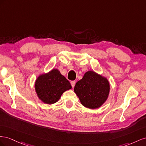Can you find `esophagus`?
<instances>
[{
  "label": "esophagus",
  "instance_id": "1",
  "mask_svg": "<svg viewBox=\"0 0 146 146\" xmlns=\"http://www.w3.org/2000/svg\"><path fill=\"white\" fill-rule=\"evenodd\" d=\"M71 85H72V87L73 88V87H74V85H75V81H71Z\"/></svg>",
  "mask_w": 146,
  "mask_h": 146
}]
</instances>
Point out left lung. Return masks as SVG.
Here are the masks:
<instances>
[{
    "instance_id": "left-lung-1",
    "label": "left lung",
    "mask_w": 146,
    "mask_h": 146,
    "mask_svg": "<svg viewBox=\"0 0 146 146\" xmlns=\"http://www.w3.org/2000/svg\"><path fill=\"white\" fill-rule=\"evenodd\" d=\"M74 91L84 107L97 109L109 97L110 84L106 77L90 70L76 83Z\"/></svg>"
}]
</instances>
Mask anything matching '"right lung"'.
I'll return each mask as SVG.
<instances>
[{"label": "right lung", "mask_w": 146, "mask_h": 146, "mask_svg": "<svg viewBox=\"0 0 146 146\" xmlns=\"http://www.w3.org/2000/svg\"><path fill=\"white\" fill-rule=\"evenodd\" d=\"M71 89L70 82L56 68L40 74L35 82L37 97L41 102L48 105L59 101L64 92Z\"/></svg>", "instance_id": "1"}]
</instances>
